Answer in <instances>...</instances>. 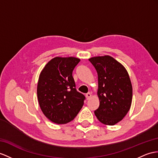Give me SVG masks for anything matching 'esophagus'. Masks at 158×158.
I'll return each mask as SVG.
<instances>
[{
	"mask_svg": "<svg viewBox=\"0 0 158 158\" xmlns=\"http://www.w3.org/2000/svg\"><path fill=\"white\" fill-rule=\"evenodd\" d=\"M91 97H92V94L90 92H88V93L86 94V98L87 100H89L91 98Z\"/></svg>",
	"mask_w": 158,
	"mask_h": 158,
	"instance_id": "esophagus-1",
	"label": "esophagus"
}]
</instances>
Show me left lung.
<instances>
[{
  "label": "left lung",
  "mask_w": 158,
  "mask_h": 158,
  "mask_svg": "<svg viewBox=\"0 0 158 158\" xmlns=\"http://www.w3.org/2000/svg\"><path fill=\"white\" fill-rule=\"evenodd\" d=\"M89 61L98 74L100 105L94 114L102 123L114 125L125 117L131 105L133 88L129 74L110 56L92 57Z\"/></svg>",
  "instance_id": "left-lung-1"
}]
</instances>
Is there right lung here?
<instances>
[{"instance_id": "add662e5", "label": "right lung", "mask_w": 158, "mask_h": 158, "mask_svg": "<svg viewBox=\"0 0 158 158\" xmlns=\"http://www.w3.org/2000/svg\"><path fill=\"white\" fill-rule=\"evenodd\" d=\"M80 60L56 57L46 64L38 80L37 94L45 116L56 124L72 121L84 105L85 97L76 89L72 72Z\"/></svg>"}]
</instances>
